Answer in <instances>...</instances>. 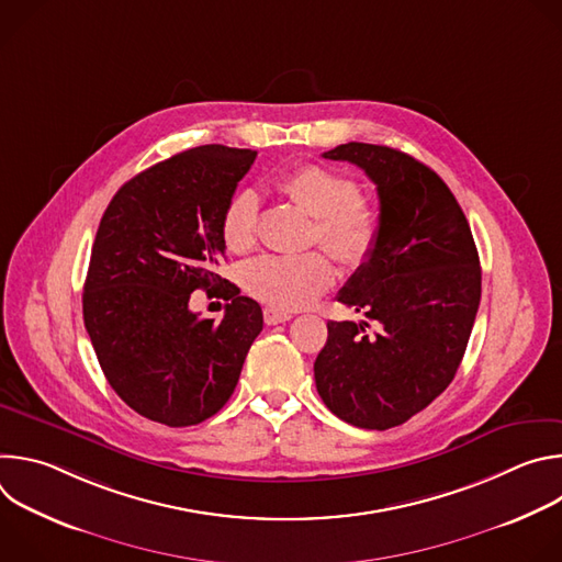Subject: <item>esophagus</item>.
I'll use <instances>...</instances> for the list:
<instances>
[{
  "label": "esophagus",
  "mask_w": 562,
  "mask_h": 562,
  "mask_svg": "<svg viewBox=\"0 0 562 562\" xmlns=\"http://www.w3.org/2000/svg\"><path fill=\"white\" fill-rule=\"evenodd\" d=\"M293 315L286 313V311H278L273 306H267L265 308V323L267 325H280V323H286V319H291Z\"/></svg>",
  "instance_id": "1"
}]
</instances>
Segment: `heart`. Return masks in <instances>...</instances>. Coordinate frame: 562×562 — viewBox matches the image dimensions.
Instances as JSON below:
<instances>
[{"label":"heart","mask_w":562,"mask_h":562,"mask_svg":"<svg viewBox=\"0 0 562 562\" xmlns=\"http://www.w3.org/2000/svg\"><path fill=\"white\" fill-rule=\"evenodd\" d=\"M278 189L317 217L319 243L342 265L358 267L369 260L378 243L380 215L371 202L358 198L356 180L323 165H300L278 180ZM258 220L260 195L254 189H237L226 200L220 220L226 249L249 251L258 237ZM243 282L269 306L295 311L334 284V267L323 254H267L245 265Z\"/></svg>","instance_id":"obj_1"}]
</instances>
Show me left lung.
Segmentation results:
<instances>
[{"label": "left lung", "instance_id": "obj_1", "mask_svg": "<svg viewBox=\"0 0 562 562\" xmlns=\"http://www.w3.org/2000/svg\"><path fill=\"white\" fill-rule=\"evenodd\" d=\"M325 157L360 167L375 184L380 233L338 293L367 319H329L327 345L313 364L315 386L340 420L384 431L423 412L453 380L483 273L460 204L416 157L362 142Z\"/></svg>", "mask_w": 562, "mask_h": 562}]
</instances>
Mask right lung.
I'll return each mask as SVG.
<instances>
[{
  "label": "right lung",
  "instance_id": "right-lung-1",
  "mask_svg": "<svg viewBox=\"0 0 562 562\" xmlns=\"http://www.w3.org/2000/svg\"><path fill=\"white\" fill-rule=\"evenodd\" d=\"M256 155L222 144L182 150L128 180L102 215L85 327L113 391L153 423L215 416L262 331L260 304L217 276L222 211ZM198 288L232 300L222 321L190 311Z\"/></svg>",
  "mask_w": 562,
  "mask_h": 562
}]
</instances>
